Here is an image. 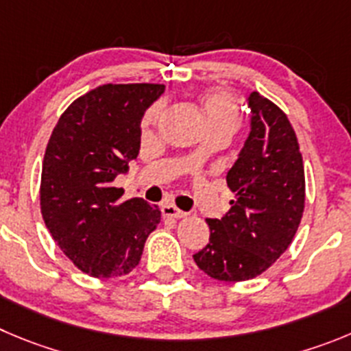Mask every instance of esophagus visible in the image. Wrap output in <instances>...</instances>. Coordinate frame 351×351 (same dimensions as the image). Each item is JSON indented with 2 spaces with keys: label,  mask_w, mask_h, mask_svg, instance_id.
<instances>
[{
  "label": "esophagus",
  "mask_w": 351,
  "mask_h": 351,
  "mask_svg": "<svg viewBox=\"0 0 351 351\" xmlns=\"http://www.w3.org/2000/svg\"><path fill=\"white\" fill-rule=\"evenodd\" d=\"M160 211H162L165 216H169V218H183V216H186L185 211L178 209L175 204H171V202H165V204L160 206Z\"/></svg>",
  "instance_id": "1"
}]
</instances>
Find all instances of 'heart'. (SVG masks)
<instances>
[{"instance_id": "1", "label": "heart", "mask_w": 351, "mask_h": 351, "mask_svg": "<svg viewBox=\"0 0 351 351\" xmlns=\"http://www.w3.org/2000/svg\"><path fill=\"white\" fill-rule=\"evenodd\" d=\"M202 107H204L206 119H208L209 128L213 126H227L235 130L239 124V107L235 104L234 97L223 90L208 91L202 97ZM160 114V106H154L152 109L147 110L143 117V130H149L156 124L157 117Z\"/></svg>"}]
</instances>
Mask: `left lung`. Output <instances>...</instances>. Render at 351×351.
<instances>
[{
    "mask_svg": "<svg viewBox=\"0 0 351 351\" xmlns=\"http://www.w3.org/2000/svg\"><path fill=\"white\" fill-rule=\"evenodd\" d=\"M247 106L250 136L227 173L232 208L221 220H206L209 242L194 254L204 274L225 282L270 268L293 242L304 209L303 157L289 119L258 91Z\"/></svg>",
    "mask_w": 351,
    "mask_h": 351,
    "instance_id": "left-lung-1",
    "label": "left lung"
}]
</instances>
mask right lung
<instances>
[{
	"label": "right lung",
	"mask_w": 351,
	"mask_h": 351,
	"mask_svg": "<svg viewBox=\"0 0 351 351\" xmlns=\"http://www.w3.org/2000/svg\"><path fill=\"white\" fill-rule=\"evenodd\" d=\"M165 84H101L58 119L41 171V215L57 245L81 271L109 279L130 274L160 221L157 206L121 201L114 180L140 150V123Z\"/></svg>",
	"instance_id": "obj_1"
}]
</instances>
